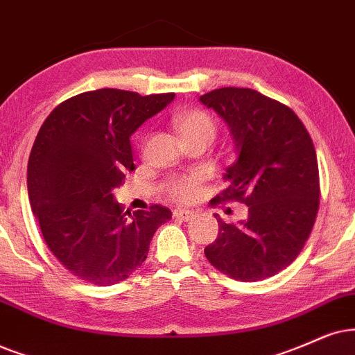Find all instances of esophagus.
<instances>
[{
	"label": "esophagus",
	"mask_w": 355,
	"mask_h": 355,
	"mask_svg": "<svg viewBox=\"0 0 355 355\" xmlns=\"http://www.w3.org/2000/svg\"><path fill=\"white\" fill-rule=\"evenodd\" d=\"M173 216L182 219V221H190V219L195 216V213H193V211H190V209H180V208H178V209L173 211Z\"/></svg>",
	"instance_id": "34e87169"
}]
</instances>
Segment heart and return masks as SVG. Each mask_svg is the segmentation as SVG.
Here are the masks:
<instances>
[{
	"mask_svg": "<svg viewBox=\"0 0 355 355\" xmlns=\"http://www.w3.org/2000/svg\"><path fill=\"white\" fill-rule=\"evenodd\" d=\"M175 128L182 134L183 141H195V139H205L211 142L216 134V123L203 110H187L175 114ZM203 180L201 173L178 175L167 182L165 190L170 198L177 201H191L200 193V183Z\"/></svg>",
	"mask_w": 355,
	"mask_h": 355,
	"instance_id": "1",
	"label": "heart"
}]
</instances>
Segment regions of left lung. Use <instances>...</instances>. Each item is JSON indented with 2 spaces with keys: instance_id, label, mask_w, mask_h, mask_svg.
Listing matches in <instances>:
<instances>
[{
  "instance_id": "left-lung-1",
  "label": "left lung",
  "mask_w": 355,
  "mask_h": 355,
  "mask_svg": "<svg viewBox=\"0 0 355 355\" xmlns=\"http://www.w3.org/2000/svg\"><path fill=\"white\" fill-rule=\"evenodd\" d=\"M230 125L237 160L226 168L227 188L214 201H241L249 216L219 224L205 249L219 272L257 282L288 267L311 234L320 208L316 150L288 106L250 88H219L200 96Z\"/></svg>"
}]
</instances>
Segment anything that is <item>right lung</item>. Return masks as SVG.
Segmentation results:
<instances>
[{"instance_id":"add662e5","label":"right lung","mask_w":355,"mask_h":355,"mask_svg":"<svg viewBox=\"0 0 355 355\" xmlns=\"http://www.w3.org/2000/svg\"><path fill=\"white\" fill-rule=\"evenodd\" d=\"M175 93L141 96L103 88L60 103L35 137L28 164L31 208L47 248L75 277L110 286L132 275L172 211H123L113 190L134 170L131 136Z\"/></svg>"}]
</instances>
